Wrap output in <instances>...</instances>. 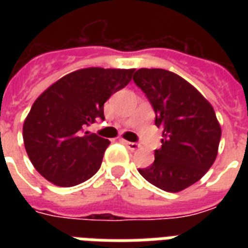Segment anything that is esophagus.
I'll list each match as a JSON object with an SVG mask.
<instances>
[{
	"label": "esophagus",
	"instance_id": "34e87169",
	"mask_svg": "<svg viewBox=\"0 0 248 248\" xmlns=\"http://www.w3.org/2000/svg\"><path fill=\"white\" fill-rule=\"evenodd\" d=\"M122 143H124L130 151H136V149H139L140 148V145L138 143H132V141H127V140H122Z\"/></svg>",
	"mask_w": 248,
	"mask_h": 248
}]
</instances>
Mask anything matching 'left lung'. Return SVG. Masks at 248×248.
<instances>
[{"label":"left lung","mask_w":248,"mask_h":248,"mask_svg":"<svg viewBox=\"0 0 248 248\" xmlns=\"http://www.w3.org/2000/svg\"><path fill=\"white\" fill-rule=\"evenodd\" d=\"M134 82L151 101L155 126L163 128L162 147L140 175L166 192H180L215 162L221 138L215 110L196 87L166 69H138Z\"/></svg>","instance_id":"8db88e82"}]
</instances>
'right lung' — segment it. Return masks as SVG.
Returning <instances> with one entry per match:
<instances>
[{
  "label": "right lung",
  "mask_w": 248,
  "mask_h": 248,
  "mask_svg": "<svg viewBox=\"0 0 248 248\" xmlns=\"http://www.w3.org/2000/svg\"><path fill=\"white\" fill-rule=\"evenodd\" d=\"M135 69L85 68L45 90L23 126L24 147L34 169L58 186H75L100 169L109 140L85 131L104 121V103L132 78Z\"/></svg>",
  "instance_id": "obj_1"
}]
</instances>
